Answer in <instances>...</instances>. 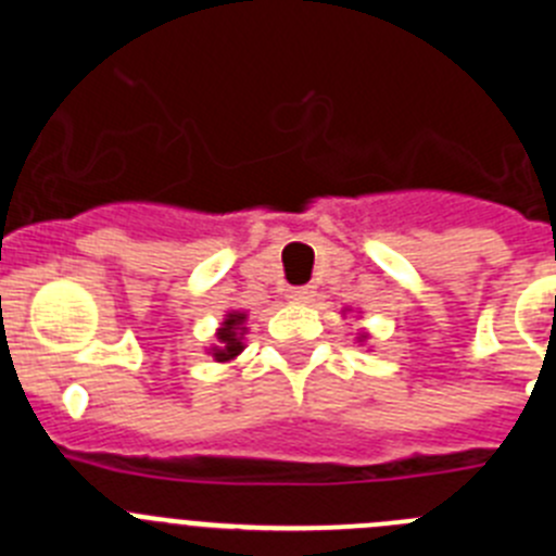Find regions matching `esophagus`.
<instances>
[{"mask_svg": "<svg viewBox=\"0 0 556 556\" xmlns=\"http://www.w3.org/2000/svg\"><path fill=\"white\" fill-rule=\"evenodd\" d=\"M314 298V292H312V287H294V289H289V301L292 303H308Z\"/></svg>", "mask_w": 556, "mask_h": 556, "instance_id": "1", "label": "esophagus"}]
</instances>
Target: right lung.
Listing matches in <instances>:
<instances>
[{"label":"right lung","instance_id":"right-lung-1","mask_svg":"<svg viewBox=\"0 0 556 556\" xmlns=\"http://www.w3.org/2000/svg\"><path fill=\"white\" fill-rule=\"evenodd\" d=\"M242 323L244 314H228V320H225L223 328L217 331V348H214V358H217V362H230V358L242 353Z\"/></svg>","mask_w":556,"mask_h":556}]
</instances>
